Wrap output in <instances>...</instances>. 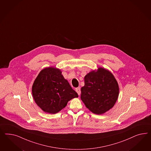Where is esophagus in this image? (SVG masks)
I'll use <instances>...</instances> for the list:
<instances>
[{
	"instance_id": "34e87169",
	"label": "esophagus",
	"mask_w": 151,
	"mask_h": 151,
	"mask_svg": "<svg viewBox=\"0 0 151 151\" xmlns=\"http://www.w3.org/2000/svg\"><path fill=\"white\" fill-rule=\"evenodd\" d=\"M76 91L78 93V95L80 96V95L81 93V90H80V88H76Z\"/></svg>"
}]
</instances>
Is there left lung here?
<instances>
[{"instance_id":"8db88e82","label":"left lung","mask_w":151,"mask_h":151,"mask_svg":"<svg viewBox=\"0 0 151 151\" xmlns=\"http://www.w3.org/2000/svg\"><path fill=\"white\" fill-rule=\"evenodd\" d=\"M81 87V99L96 114H105L116 104L119 95L118 82L109 70L100 67L86 74Z\"/></svg>"}]
</instances>
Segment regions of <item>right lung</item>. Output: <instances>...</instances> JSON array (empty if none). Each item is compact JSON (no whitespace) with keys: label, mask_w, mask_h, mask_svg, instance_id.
<instances>
[{"label":"right lung","mask_w":151,"mask_h":151,"mask_svg":"<svg viewBox=\"0 0 151 151\" xmlns=\"http://www.w3.org/2000/svg\"><path fill=\"white\" fill-rule=\"evenodd\" d=\"M32 95L37 105L50 114L59 112L69 101L78 97L60 69L54 67L46 68L38 74L32 85Z\"/></svg>","instance_id":"1"}]
</instances>
